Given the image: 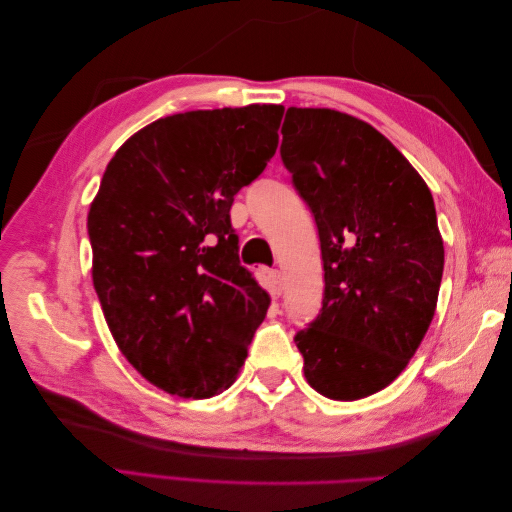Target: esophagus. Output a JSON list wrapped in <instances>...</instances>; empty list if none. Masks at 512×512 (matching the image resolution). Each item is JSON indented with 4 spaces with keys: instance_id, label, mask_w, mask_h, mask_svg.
I'll use <instances>...</instances> for the list:
<instances>
[{
    "instance_id": "esophagus-1",
    "label": "esophagus",
    "mask_w": 512,
    "mask_h": 512,
    "mask_svg": "<svg viewBox=\"0 0 512 512\" xmlns=\"http://www.w3.org/2000/svg\"><path fill=\"white\" fill-rule=\"evenodd\" d=\"M269 280H271V294H273V297H280L282 290H284V280H282V273L277 271V269H273V271L269 273Z\"/></svg>"
}]
</instances>
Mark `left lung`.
<instances>
[{
  "mask_svg": "<svg viewBox=\"0 0 512 512\" xmlns=\"http://www.w3.org/2000/svg\"><path fill=\"white\" fill-rule=\"evenodd\" d=\"M282 160L312 209L324 262L318 318L297 333L303 374L337 401L406 369L436 314L444 241L423 177L367 121L290 106Z\"/></svg>",
  "mask_w": 512,
  "mask_h": 512,
  "instance_id": "8db88e82",
  "label": "left lung"
}]
</instances>
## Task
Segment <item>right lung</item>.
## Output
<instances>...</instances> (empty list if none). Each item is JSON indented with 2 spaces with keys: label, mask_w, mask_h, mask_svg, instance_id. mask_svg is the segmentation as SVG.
I'll return each instance as SVG.
<instances>
[{
  "label": "right lung",
  "mask_w": 512,
  "mask_h": 512,
  "mask_svg": "<svg viewBox=\"0 0 512 512\" xmlns=\"http://www.w3.org/2000/svg\"><path fill=\"white\" fill-rule=\"evenodd\" d=\"M284 106L188 111L149 123L91 200V277L130 365L183 399L237 380L271 297L241 267L230 207L277 149Z\"/></svg>",
  "instance_id": "1"
}]
</instances>
